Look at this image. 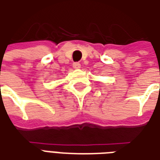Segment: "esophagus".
I'll list each match as a JSON object with an SVG mask.
<instances>
[{
	"label": "esophagus",
	"instance_id": "1",
	"mask_svg": "<svg viewBox=\"0 0 160 160\" xmlns=\"http://www.w3.org/2000/svg\"><path fill=\"white\" fill-rule=\"evenodd\" d=\"M72 67L73 68H75V69H78V68L81 67V64L78 63V62H74V63L72 64Z\"/></svg>",
	"mask_w": 160,
	"mask_h": 160
}]
</instances>
